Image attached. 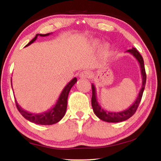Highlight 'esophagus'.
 I'll list each match as a JSON object with an SVG mask.
<instances>
[{
    "instance_id": "34e87169",
    "label": "esophagus",
    "mask_w": 161,
    "mask_h": 161,
    "mask_svg": "<svg viewBox=\"0 0 161 161\" xmlns=\"http://www.w3.org/2000/svg\"><path fill=\"white\" fill-rule=\"evenodd\" d=\"M92 77V73L88 70L82 71L80 74V77L81 79H86V78H90Z\"/></svg>"
}]
</instances>
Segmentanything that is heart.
<instances>
[{
    "instance_id": "1",
    "label": "heart",
    "mask_w": 161,
    "mask_h": 161,
    "mask_svg": "<svg viewBox=\"0 0 161 161\" xmlns=\"http://www.w3.org/2000/svg\"><path fill=\"white\" fill-rule=\"evenodd\" d=\"M94 45L95 46H97L99 45V42L97 41V40H95V41L94 42ZM110 48H111V46L110 45L107 44V43H106V44L103 45L102 47V53L103 54H104V55H107V54H108V53H109L110 51Z\"/></svg>"
}]
</instances>
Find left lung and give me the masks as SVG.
I'll return each mask as SVG.
<instances>
[{
	"label": "left lung",
	"mask_w": 161,
	"mask_h": 161,
	"mask_svg": "<svg viewBox=\"0 0 161 161\" xmlns=\"http://www.w3.org/2000/svg\"><path fill=\"white\" fill-rule=\"evenodd\" d=\"M126 53H129L130 54H133V56L137 59L138 63L140 64L141 67V76H142V86L140 89L139 93L137 98L133 104L130 106L125 111H108L107 110H104L103 108L101 107L99 102L97 99V92H96V88L93 84H92V106L93 108V111L96 116L99 118L102 121H107V122H111V123H118V122H121L126 120L129 119L130 117H131L133 114L137 110L138 105L141 102V98L143 96V93L145 89L146 82V74L145 67H144V62L142 56L141 54L138 53V50H136L135 47H132L130 50H128L126 51Z\"/></svg>",
	"instance_id": "obj_1"
}]
</instances>
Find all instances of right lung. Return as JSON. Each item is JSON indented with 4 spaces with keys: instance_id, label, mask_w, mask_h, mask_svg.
<instances>
[{
    "instance_id": "right-lung-1",
    "label": "right lung",
    "mask_w": 161,
    "mask_h": 161,
    "mask_svg": "<svg viewBox=\"0 0 161 161\" xmlns=\"http://www.w3.org/2000/svg\"><path fill=\"white\" fill-rule=\"evenodd\" d=\"M50 33L47 34H37L33 39H32L31 42H30L28 45V46L32 42H34L36 40L37 36L41 37H45L50 35ZM77 78L75 77L71 80L69 83H68L65 87L62 90L61 94L59 95V99L58 102L54 104L53 108H51L50 110H48L45 112H43L41 114H32L31 112H28L25 110H24L23 108H21L20 105L18 104L17 101L15 99V104L17 107L18 110L19 111L22 116L24 118L28 120L32 123L40 124V125H53L54 124H56L59 122L60 120L63 118V116L65 115L67 107V98L68 95H69V92L70 89L73 85L77 82ZM12 86V83H11Z\"/></svg>"
}]
</instances>
